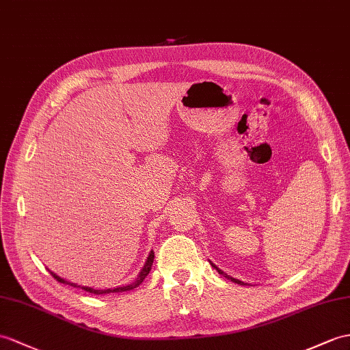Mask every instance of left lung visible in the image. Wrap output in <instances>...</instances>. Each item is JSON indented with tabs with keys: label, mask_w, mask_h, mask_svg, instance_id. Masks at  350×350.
Instances as JSON below:
<instances>
[{
	"label": "left lung",
	"mask_w": 350,
	"mask_h": 350,
	"mask_svg": "<svg viewBox=\"0 0 350 350\" xmlns=\"http://www.w3.org/2000/svg\"><path fill=\"white\" fill-rule=\"evenodd\" d=\"M212 264V262H211ZM212 267H215L217 269V271H218V273L219 275H223L226 279H230V280H232V282H234V284H241V285H248V284H243L242 282V280H239V279H234V278H232V276H230V275H227V273H224V271L223 270H219L217 266H215V264H212Z\"/></svg>",
	"instance_id": "left-lung-1"
}]
</instances>
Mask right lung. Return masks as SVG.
Returning <instances> with one entry per match:
<instances>
[{
  "mask_svg": "<svg viewBox=\"0 0 350 350\" xmlns=\"http://www.w3.org/2000/svg\"><path fill=\"white\" fill-rule=\"evenodd\" d=\"M152 260H154V252H150V255H148V258H147V261H146V266L142 267V270L139 271V275H138V278H136V280L133 284H131V285H126V286H118V288H114V289H93V288H90V286H81L84 291H88V293H92V294H109V293H123V291H131V289H133V288H136V286H139L141 284H142V280L146 279L147 276H148V273H150V270H151V266H152ZM50 273H52V276L57 280V282H61V284H65V285H71V286H79L77 284H72V282H68V280H65V279H62V278H59L57 275H55L53 271H50Z\"/></svg>",
  "mask_w": 350,
  "mask_h": 350,
  "instance_id": "add662e5",
  "label": "right lung"
}]
</instances>
